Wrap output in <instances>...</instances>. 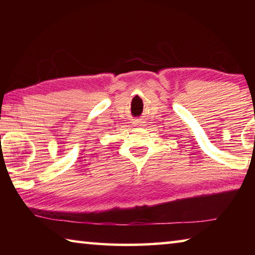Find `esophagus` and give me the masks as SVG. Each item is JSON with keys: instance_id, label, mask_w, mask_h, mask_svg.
Returning <instances> with one entry per match:
<instances>
[{"instance_id": "34e87169", "label": "esophagus", "mask_w": 255, "mask_h": 255, "mask_svg": "<svg viewBox=\"0 0 255 255\" xmlns=\"http://www.w3.org/2000/svg\"><path fill=\"white\" fill-rule=\"evenodd\" d=\"M132 124H133V126H135V127H140L141 126V123L139 122V120H135V122H133Z\"/></svg>"}]
</instances>
